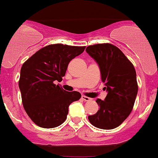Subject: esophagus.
<instances>
[{
	"label": "esophagus",
	"mask_w": 158,
	"mask_h": 158,
	"mask_svg": "<svg viewBox=\"0 0 158 158\" xmlns=\"http://www.w3.org/2000/svg\"><path fill=\"white\" fill-rule=\"evenodd\" d=\"M81 99H82L84 101H85V102H88V101L91 100V99H90V98H89V97H87V96H85V95H82V96H81Z\"/></svg>",
	"instance_id": "1"
}]
</instances>
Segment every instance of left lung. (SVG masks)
<instances>
[{
    "label": "left lung",
    "instance_id": "8db88e82",
    "mask_svg": "<svg viewBox=\"0 0 158 158\" xmlns=\"http://www.w3.org/2000/svg\"><path fill=\"white\" fill-rule=\"evenodd\" d=\"M86 52L98 63L101 80L108 94L96 100L99 109L88 119L94 127L112 130L127 119L138 93L136 72L129 59L117 46L109 43L89 45Z\"/></svg>",
    "mask_w": 158,
    "mask_h": 158
}]
</instances>
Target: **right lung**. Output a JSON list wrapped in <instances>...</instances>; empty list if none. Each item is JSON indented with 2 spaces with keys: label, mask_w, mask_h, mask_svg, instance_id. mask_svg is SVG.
<instances>
[{
  "label": "right lung",
  "mask_w": 158,
  "mask_h": 158,
  "mask_svg": "<svg viewBox=\"0 0 158 158\" xmlns=\"http://www.w3.org/2000/svg\"><path fill=\"white\" fill-rule=\"evenodd\" d=\"M85 48L63 44L46 45L23 64L19 81L23 105L38 127L60 126L66 120L69 106L81 99L79 92L66 91L55 82L63 80L69 62Z\"/></svg>",
  "instance_id": "right-lung-1"
}]
</instances>
